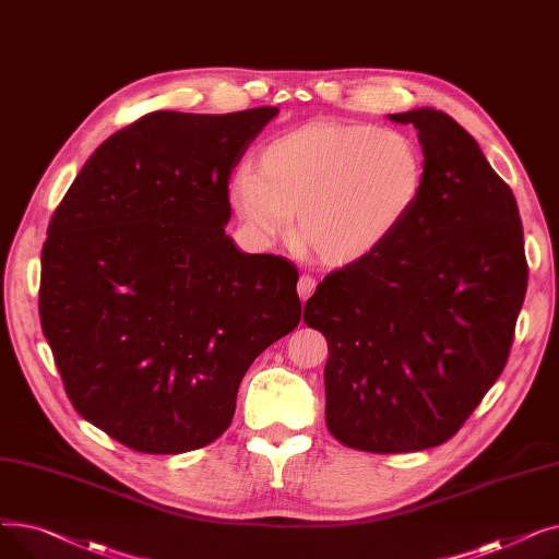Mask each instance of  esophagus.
Masks as SVG:
<instances>
[{
  "mask_svg": "<svg viewBox=\"0 0 559 559\" xmlns=\"http://www.w3.org/2000/svg\"><path fill=\"white\" fill-rule=\"evenodd\" d=\"M314 287H317V281H314L312 276H301V278H299V285H297L299 299H301V301L310 299V295L314 292Z\"/></svg>",
  "mask_w": 559,
  "mask_h": 559,
  "instance_id": "1",
  "label": "esophagus"
}]
</instances>
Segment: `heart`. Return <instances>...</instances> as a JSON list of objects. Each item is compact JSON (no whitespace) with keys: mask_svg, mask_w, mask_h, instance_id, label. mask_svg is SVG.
Returning a JSON list of instances; mask_svg holds the SVG:
<instances>
[{"mask_svg":"<svg viewBox=\"0 0 559 559\" xmlns=\"http://www.w3.org/2000/svg\"><path fill=\"white\" fill-rule=\"evenodd\" d=\"M426 179L419 146L394 129L314 120L289 129L240 165L228 199L260 242L287 233L317 260L344 267L383 247L415 209Z\"/></svg>","mask_w":559,"mask_h":559,"instance_id":"b5f03b06","label":"heart"}]
</instances>
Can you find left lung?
Masks as SVG:
<instances>
[{"mask_svg":"<svg viewBox=\"0 0 559 559\" xmlns=\"http://www.w3.org/2000/svg\"><path fill=\"white\" fill-rule=\"evenodd\" d=\"M417 129L426 179L371 255L317 285L304 308L329 342L326 426L344 447L444 444L501 376L527 287L516 199L451 115H388Z\"/></svg>","mask_w":559,"mask_h":559,"instance_id":"obj_1","label":"left lung"}]
</instances>
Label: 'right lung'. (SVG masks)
<instances>
[{
    "label": "right lung",
    "instance_id": "obj_1",
    "mask_svg": "<svg viewBox=\"0 0 559 559\" xmlns=\"http://www.w3.org/2000/svg\"><path fill=\"white\" fill-rule=\"evenodd\" d=\"M276 112L144 115L49 222L43 333L76 413L133 451L215 442L251 362L301 321L295 264L224 230L230 174Z\"/></svg>",
    "mask_w": 559,
    "mask_h": 559
}]
</instances>
